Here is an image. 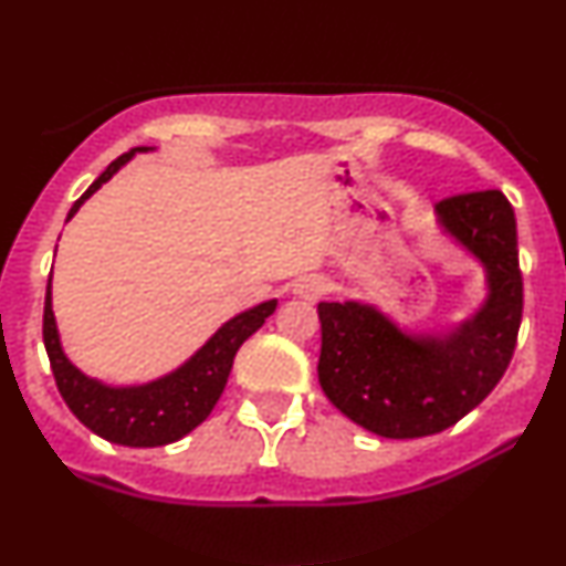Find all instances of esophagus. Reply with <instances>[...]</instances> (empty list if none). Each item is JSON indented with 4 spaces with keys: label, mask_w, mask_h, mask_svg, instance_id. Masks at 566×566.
<instances>
[{
    "label": "esophagus",
    "mask_w": 566,
    "mask_h": 566,
    "mask_svg": "<svg viewBox=\"0 0 566 566\" xmlns=\"http://www.w3.org/2000/svg\"><path fill=\"white\" fill-rule=\"evenodd\" d=\"M292 292H295L297 297H305V301H316V297H322L324 282L316 276H303L292 284Z\"/></svg>",
    "instance_id": "1"
}]
</instances>
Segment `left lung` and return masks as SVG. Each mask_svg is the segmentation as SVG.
<instances>
[{
  "label": "left lung",
  "instance_id": "8db88e82",
  "mask_svg": "<svg viewBox=\"0 0 566 566\" xmlns=\"http://www.w3.org/2000/svg\"><path fill=\"white\" fill-rule=\"evenodd\" d=\"M439 223L486 271L490 295L452 333L409 335L378 308L319 303V382L346 418L386 439L444 431L497 386L516 348L524 287L516 218L497 188L454 193L437 205Z\"/></svg>",
  "mask_w": 566,
  "mask_h": 566
}]
</instances>
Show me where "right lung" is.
Segmentation results:
<instances>
[{
  "label": "right lung",
  "instance_id": "1",
  "mask_svg": "<svg viewBox=\"0 0 566 566\" xmlns=\"http://www.w3.org/2000/svg\"><path fill=\"white\" fill-rule=\"evenodd\" d=\"M135 151H151L148 146H138L133 151L122 154L106 167V172L95 180L74 207L69 210V218L76 216V210L90 199L112 175L133 159ZM276 311V301H265L255 308L244 311V314L233 316L218 329L210 340L201 346L184 367L175 373L165 375V378L146 382V386H127L114 388L103 386L87 375H82L71 361L66 359L61 348V337H57L55 314H53V297H50V282H48V297H44V348H48L50 367H53L55 386L61 391L63 401H66L71 412L80 418L90 431L97 433L101 439L114 441V444L125 447H161L170 441L184 439L191 433L199 423H205L207 415L218 405L220 394H223L226 380L233 367V356L242 343L252 333L263 327Z\"/></svg>",
  "mask_w": 566,
  "mask_h": 566
}]
</instances>
